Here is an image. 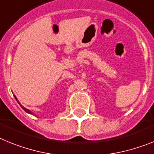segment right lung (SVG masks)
I'll use <instances>...</instances> for the list:
<instances>
[{
	"label": "right lung",
	"instance_id": "1",
	"mask_svg": "<svg viewBox=\"0 0 154 154\" xmlns=\"http://www.w3.org/2000/svg\"><path fill=\"white\" fill-rule=\"evenodd\" d=\"M14 98H15V99H16V101H18V104H19V105H20V106H21V109H23V110H24V111H25V112H27V113H29V114H32V115H34V114H33V112H31V111H30V110H29V109H25V107H24V106H22V105H21V104H20L19 101H18V98H17V97H16V96H15V95H14Z\"/></svg>",
	"mask_w": 154,
	"mask_h": 154
}]
</instances>
